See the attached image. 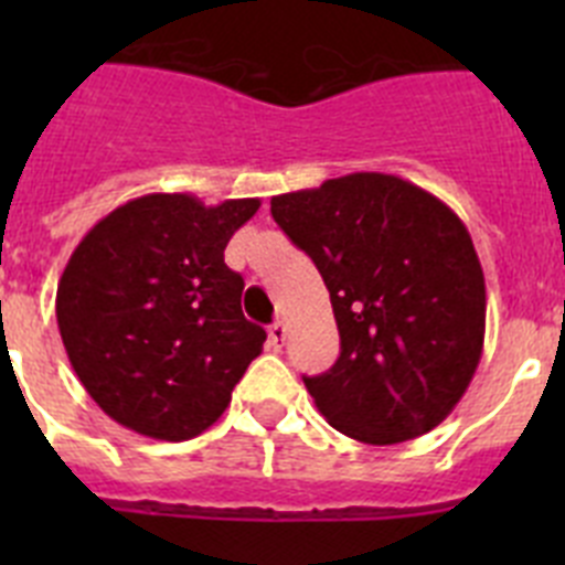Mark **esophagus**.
<instances>
[{
	"label": "esophagus",
	"instance_id": "34e87169",
	"mask_svg": "<svg viewBox=\"0 0 565 565\" xmlns=\"http://www.w3.org/2000/svg\"><path fill=\"white\" fill-rule=\"evenodd\" d=\"M286 337H288V328L282 326V322H274V326H268V342H271L274 348H282Z\"/></svg>",
	"mask_w": 565,
	"mask_h": 565
}]
</instances>
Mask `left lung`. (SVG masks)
<instances>
[{
  "instance_id": "obj_1",
  "label": "left lung",
  "mask_w": 565,
  "mask_h": 565,
  "mask_svg": "<svg viewBox=\"0 0 565 565\" xmlns=\"http://www.w3.org/2000/svg\"><path fill=\"white\" fill-rule=\"evenodd\" d=\"M271 214L326 279L342 339L331 371L302 376L319 413L376 447L438 427L476 376L487 322L461 217L382 172L277 194Z\"/></svg>"
}]
</instances>
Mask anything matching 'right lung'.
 Returning <instances> with one entry per match:
<instances>
[{
  "label": "right lung",
  "mask_w": 565,
  "mask_h": 565,
  "mask_svg": "<svg viewBox=\"0 0 565 565\" xmlns=\"http://www.w3.org/2000/svg\"><path fill=\"white\" fill-rule=\"evenodd\" d=\"M257 198L206 206L143 194L84 234L58 279L64 351L93 402L129 430L186 441L209 430L266 331L243 317V277L223 263Z\"/></svg>",
  "instance_id": "right-lung-1"
}]
</instances>
